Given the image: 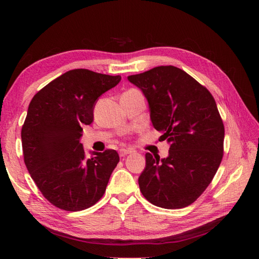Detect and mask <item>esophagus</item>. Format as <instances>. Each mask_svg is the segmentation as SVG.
<instances>
[{
    "label": "esophagus",
    "instance_id": "34e87169",
    "mask_svg": "<svg viewBox=\"0 0 259 259\" xmlns=\"http://www.w3.org/2000/svg\"><path fill=\"white\" fill-rule=\"evenodd\" d=\"M119 153H120V157H124L126 155H130V153H133V150L131 149H120L119 150Z\"/></svg>",
    "mask_w": 259,
    "mask_h": 259
}]
</instances>
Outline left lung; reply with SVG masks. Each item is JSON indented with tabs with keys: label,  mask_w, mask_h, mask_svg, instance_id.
I'll list each match as a JSON object with an SVG mask.
<instances>
[{
	"label": "left lung",
	"mask_w": 259,
	"mask_h": 259,
	"mask_svg": "<svg viewBox=\"0 0 259 259\" xmlns=\"http://www.w3.org/2000/svg\"><path fill=\"white\" fill-rule=\"evenodd\" d=\"M128 80L144 93L152 125L167 140L169 155L146 153L141 194L152 205H191L211 183L222 162L225 128L211 93L184 70L160 65Z\"/></svg>",
	"instance_id": "8db88e82"
}]
</instances>
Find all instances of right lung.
Returning a JSON list of instances; mask_svg holds the SVG:
<instances>
[{
    "instance_id": "right-lung-1",
    "label": "right lung",
    "mask_w": 259,
    "mask_h": 259,
    "mask_svg": "<svg viewBox=\"0 0 259 259\" xmlns=\"http://www.w3.org/2000/svg\"><path fill=\"white\" fill-rule=\"evenodd\" d=\"M120 80V75L70 70L29 104L21 131L25 166L42 195L60 209L83 210L106 191L119 162L118 152L91 151L88 158L80 138L82 126L92 123L99 97Z\"/></svg>"
}]
</instances>
